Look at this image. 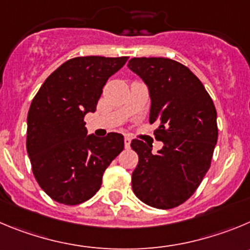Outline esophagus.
Here are the masks:
<instances>
[{
  "label": "esophagus",
  "instance_id": "obj_1",
  "mask_svg": "<svg viewBox=\"0 0 250 250\" xmlns=\"http://www.w3.org/2000/svg\"><path fill=\"white\" fill-rule=\"evenodd\" d=\"M130 141H132V139H130L129 137H125V149H128L130 146Z\"/></svg>",
  "mask_w": 250,
  "mask_h": 250
}]
</instances>
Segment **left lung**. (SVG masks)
Here are the masks:
<instances>
[{"label": "left lung", "instance_id": "8db88e82", "mask_svg": "<svg viewBox=\"0 0 250 250\" xmlns=\"http://www.w3.org/2000/svg\"><path fill=\"white\" fill-rule=\"evenodd\" d=\"M128 67L146 83L150 96L149 122H157V154L133 139L139 157L132 174L133 192L148 206L174 208L190 199L211 167L218 138L213 101L188 67L167 58H133Z\"/></svg>", "mask_w": 250, "mask_h": 250}]
</instances>
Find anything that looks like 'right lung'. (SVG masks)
<instances>
[{"instance_id":"add662e5","label":"right lung","mask_w":250,"mask_h":250,"mask_svg":"<svg viewBox=\"0 0 250 250\" xmlns=\"http://www.w3.org/2000/svg\"><path fill=\"white\" fill-rule=\"evenodd\" d=\"M127 57H79L46 78L30 104L27 151L34 178L59 204L79 205L100 190L102 176L125 148L120 133L90 134L86 113L96 111L102 88Z\"/></svg>"}]
</instances>
